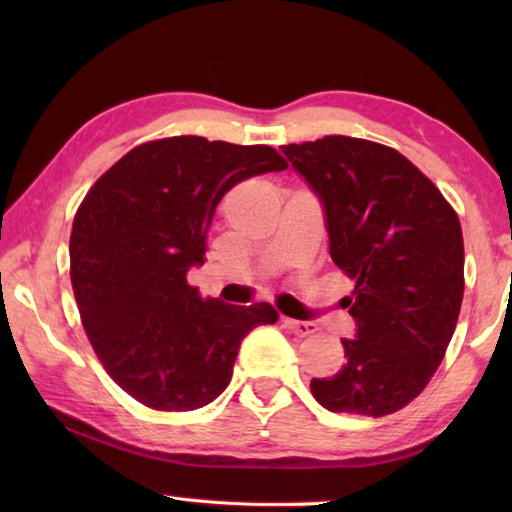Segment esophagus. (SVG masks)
I'll list each match as a JSON object with an SVG mask.
<instances>
[{"label":"esophagus","mask_w":512,"mask_h":512,"mask_svg":"<svg viewBox=\"0 0 512 512\" xmlns=\"http://www.w3.org/2000/svg\"><path fill=\"white\" fill-rule=\"evenodd\" d=\"M282 323H284V327L289 329L291 334H296V336H309V334H314L316 332V323H309V320H293V318H282Z\"/></svg>","instance_id":"1"}]
</instances>
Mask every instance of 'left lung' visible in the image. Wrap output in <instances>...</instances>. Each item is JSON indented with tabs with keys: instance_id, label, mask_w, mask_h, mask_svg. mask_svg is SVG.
<instances>
[{
	"instance_id": "left-lung-1",
	"label": "left lung",
	"mask_w": 512,
	"mask_h": 512,
	"mask_svg": "<svg viewBox=\"0 0 512 512\" xmlns=\"http://www.w3.org/2000/svg\"><path fill=\"white\" fill-rule=\"evenodd\" d=\"M325 210L329 255L352 277L357 336L334 377L311 379L334 413L381 418L429 384L463 302V232L440 189L391 146L327 135L280 146Z\"/></svg>"
}]
</instances>
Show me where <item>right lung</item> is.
Listing matches in <instances>:
<instances>
[{
  "label": "right lung",
  "instance_id": "add662e5",
  "mask_svg": "<svg viewBox=\"0 0 512 512\" xmlns=\"http://www.w3.org/2000/svg\"><path fill=\"white\" fill-rule=\"evenodd\" d=\"M287 169L271 146L180 135L135 146L92 185L74 216L69 275L85 334L108 375L155 411H194L232 379L239 345L273 325L268 302L201 298L187 271L225 192Z\"/></svg>",
  "mask_w": 512,
  "mask_h": 512
}]
</instances>
